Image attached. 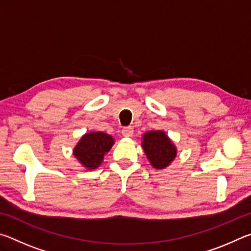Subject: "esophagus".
Returning a JSON list of instances; mask_svg holds the SVG:
<instances>
[{"mask_svg": "<svg viewBox=\"0 0 251 251\" xmlns=\"http://www.w3.org/2000/svg\"><path fill=\"white\" fill-rule=\"evenodd\" d=\"M122 134L123 136H125V137H131L134 134V128L133 127H125V128L122 129Z\"/></svg>", "mask_w": 251, "mask_h": 251, "instance_id": "esophagus-1", "label": "esophagus"}]
</instances>
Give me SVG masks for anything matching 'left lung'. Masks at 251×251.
Listing matches in <instances>:
<instances>
[{
  "label": "left lung",
  "instance_id": "left-lung-1",
  "mask_svg": "<svg viewBox=\"0 0 251 251\" xmlns=\"http://www.w3.org/2000/svg\"><path fill=\"white\" fill-rule=\"evenodd\" d=\"M142 147L147 159L157 171L165 169L176 158L177 148L163 130H150L143 135Z\"/></svg>",
  "mask_w": 251,
  "mask_h": 251
}]
</instances>
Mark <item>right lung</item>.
I'll return each instance as SVG.
<instances>
[{"mask_svg":"<svg viewBox=\"0 0 251 251\" xmlns=\"http://www.w3.org/2000/svg\"><path fill=\"white\" fill-rule=\"evenodd\" d=\"M114 138L104 131H90L83 135L73 150V155L84 168L92 171L103 163L104 156L114 145Z\"/></svg>","mask_w":251,"mask_h":251,"instance_id":"add662e5","label":"right lung"}]
</instances>
